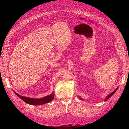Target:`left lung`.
I'll return each instance as SVG.
<instances>
[{"instance_id": "left-lung-1", "label": "left lung", "mask_w": 129, "mask_h": 129, "mask_svg": "<svg viewBox=\"0 0 129 129\" xmlns=\"http://www.w3.org/2000/svg\"><path fill=\"white\" fill-rule=\"evenodd\" d=\"M118 88H117L114 91H113V92H112L111 93H110V94H109L108 96H107V97H106V98H105V101H107V100H109V98H110V97L113 95H114V93L116 91V90H117L118 89ZM79 98H80V100H84V99H82L81 98V97H79Z\"/></svg>"}]
</instances>
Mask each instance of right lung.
I'll return each mask as SVG.
<instances>
[{
    "label": "right lung",
    "mask_w": 129,
    "mask_h": 129,
    "mask_svg": "<svg viewBox=\"0 0 129 129\" xmlns=\"http://www.w3.org/2000/svg\"><path fill=\"white\" fill-rule=\"evenodd\" d=\"M14 92L15 93V95H17L19 98L24 101L25 103L30 105H42V104H44L47 103H49L54 99V93L53 92L49 95L46 96L44 97H42V98L38 99L29 98V97H28L22 96L18 94V93L17 92H15V91H14Z\"/></svg>",
    "instance_id": "1"
}]
</instances>
